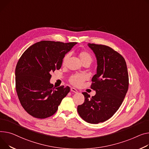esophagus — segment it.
Segmentation results:
<instances>
[{
    "instance_id": "esophagus-1",
    "label": "esophagus",
    "mask_w": 149,
    "mask_h": 149,
    "mask_svg": "<svg viewBox=\"0 0 149 149\" xmlns=\"http://www.w3.org/2000/svg\"><path fill=\"white\" fill-rule=\"evenodd\" d=\"M71 91H72V92H74L75 93H77L78 92V91L77 90L76 88H75L74 87H71Z\"/></svg>"
}]
</instances>
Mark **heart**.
I'll return each mask as SVG.
<instances>
[{
    "label": "heart",
    "mask_w": 149,
    "mask_h": 149,
    "mask_svg": "<svg viewBox=\"0 0 149 149\" xmlns=\"http://www.w3.org/2000/svg\"><path fill=\"white\" fill-rule=\"evenodd\" d=\"M69 54H67L64 56L63 58V61H62L63 65H65L66 64V61H68V59L69 58ZM78 56L82 63L89 62L91 63L92 62V56L87 52L83 51V52H80L78 53ZM84 80H85V78L82 75H74L71 76L70 78H69V82L75 86H80L84 82Z\"/></svg>",
    "instance_id": "1"
}]
</instances>
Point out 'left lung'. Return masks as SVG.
<instances>
[{"label": "left lung", "mask_w": 149, "mask_h": 149, "mask_svg": "<svg viewBox=\"0 0 149 149\" xmlns=\"http://www.w3.org/2000/svg\"><path fill=\"white\" fill-rule=\"evenodd\" d=\"M97 61L96 74L91 88L96 95L91 97L83 92L84 102L77 111L86 122L97 124L111 118L119 108L129 86V77L125 58L113 49L104 45L88 44Z\"/></svg>", "instance_id": "8db88e82"}]
</instances>
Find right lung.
I'll list each match as a JSON object with an SVG mask.
<instances>
[{
  "label": "right lung",
  "instance_id": "1",
  "mask_svg": "<svg viewBox=\"0 0 149 149\" xmlns=\"http://www.w3.org/2000/svg\"><path fill=\"white\" fill-rule=\"evenodd\" d=\"M77 42H38L22 54L15 68V87L19 101L32 116L45 118L53 115L70 91L68 86L54 87L51 72L60 69L63 58Z\"/></svg>",
  "mask_w": 149,
  "mask_h": 149
}]
</instances>
